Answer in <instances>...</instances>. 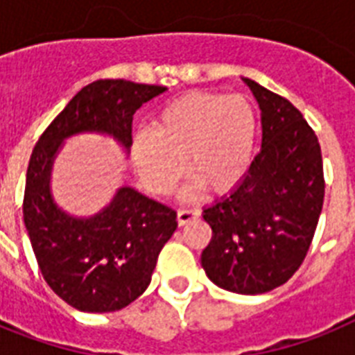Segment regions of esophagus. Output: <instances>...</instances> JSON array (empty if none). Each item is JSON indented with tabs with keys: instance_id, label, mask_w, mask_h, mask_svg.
<instances>
[{
	"instance_id": "esophagus-1",
	"label": "esophagus",
	"mask_w": 355,
	"mask_h": 355,
	"mask_svg": "<svg viewBox=\"0 0 355 355\" xmlns=\"http://www.w3.org/2000/svg\"><path fill=\"white\" fill-rule=\"evenodd\" d=\"M199 216H200L199 208H182V210H178L177 214L178 225H186V223L193 221V219H197Z\"/></svg>"
}]
</instances>
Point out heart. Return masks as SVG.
Segmentation results:
<instances>
[{"instance_id": "1", "label": "heart", "mask_w": 355, "mask_h": 355, "mask_svg": "<svg viewBox=\"0 0 355 355\" xmlns=\"http://www.w3.org/2000/svg\"><path fill=\"white\" fill-rule=\"evenodd\" d=\"M256 145V114L239 94L193 92L162 108L153 130L130 139V162L144 186L166 195L177 186L186 166V195L208 186L230 191L247 177Z\"/></svg>"}]
</instances>
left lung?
<instances>
[{"instance_id": "left-lung-1", "label": "left lung", "mask_w": 355, "mask_h": 355, "mask_svg": "<svg viewBox=\"0 0 355 355\" xmlns=\"http://www.w3.org/2000/svg\"><path fill=\"white\" fill-rule=\"evenodd\" d=\"M261 110V149L247 177L206 206L211 239L200 263L216 286L261 295L302 265L324 200L319 139L284 97L243 79Z\"/></svg>"}]
</instances>
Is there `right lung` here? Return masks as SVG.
Segmentation results:
<instances>
[{
  "mask_svg": "<svg viewBox=\"0 0 355 355\" xmlns=\"http://www.w3.org/2000/svg\"><path fill=\"white\" fill-rule=\"evenodd\" d=\"M166 90L123 79L96 80L66 105L33 149L25 180V228L47 286L79 311H118L147 289L162 247L177 230V211L123 186L101 211L71 216L53 199L55 158L77 134L110 136L128 155L132 116Z\"/></svg>",
  "mask_w": 355,
  "mask_h": 355,
  "instance_id": "obj_1",
  "label": "right lung"
}]
</instances>
